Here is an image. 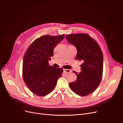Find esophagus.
<instances>
[{
  "mask_svg": "<svg viewBox=\"0 0 123 123\" xmlns=\"http://www.w3.org/2000/svg\"><path fill=\"white\" fill-rule=\"evenodd\" d=\"M63 71L64 72H66V73L67 74H69V73H70L71 72H72V71L71 70H69V69H63Z\"/></svg>",
  "mask_w": 123,
  "mask_h": 123,
  "instance_id": "obj_1",
  "label": "esophagus"
}]
</instances>
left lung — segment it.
<instances>
[{
  "mask_svg": "<svg viewBox=\"0 0 123 123\" xmlns=\"http://www.w3.org/2000/svg\"><path fill=\"white\" fill-rule=\"evenodd\" d=\"M69 43L77 49L76 60L83 62L81 72L77 74V79L69 84L70 88L76 94L87 96L97 88L101 82L103 70V56L99 44L86 33L66 35Z\"/></svg>",
  "mask_w": 123,
  "mask_h": 123,
  "instance_id": "8db88e82",
  "label": "left lung"
}]
</instances>
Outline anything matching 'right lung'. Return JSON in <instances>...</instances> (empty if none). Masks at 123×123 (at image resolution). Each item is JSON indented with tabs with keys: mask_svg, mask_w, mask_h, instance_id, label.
Here are the masks:
<instances>
[{
	"mask_svg": "<svg viewBox=\"0 0 123 123\" xmlns=\"http://www.w3.org/2000/svg\"><path fill=\"white\" fill-rule=\"evenodd\" d=\"M65 35H43L32 42L24 55L23 60V78L26 85L34 94L44 96L55 88L57 80L63 70L49 65L56 45Z\"/></svg>",
	"mask_w": 123,
	"mask_h": 123,
	"instance_id": "obj_1",
	"label": "right lung"
}]
</instances>
